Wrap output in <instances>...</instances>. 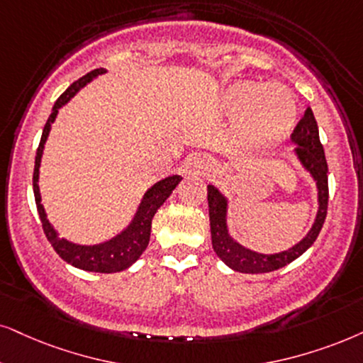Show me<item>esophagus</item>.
Wrapping results in <instances>:
<instances>
[{
  "label": "esophagus",
  "instance_id": "esophagus-1",
  "mask_svg": "<svg viewBox=\"0 0 363 363\" xmlns=\"http://www.w3.org/2000/svg\"><path fill=\"white\" fill-rule=\"evenodd\" d=\"M189 166L197 169V171H211L213 169V160H211L206 154H194L189 159Z\"/></svg>",
  "mask_w": 363,
  "mask_h": 363
}]
</instances>
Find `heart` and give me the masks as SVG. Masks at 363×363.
<instances>
[{
	"label": "heart",
	"instance_id": "b5f03b06",
	"mask_svg": "<svg viewBox=\"0 0 363 363\" xmlns=\"http://www.w3.org/2000/svg\"><path fill=\"white\" fill-rule=\"evenodd\" d=\"M224 108L229 116L241 117L242 139L258 145L281 140L296 118L295 97L281 85L236 82L224 90Z\"/></svg>",
	"mask_w": 363,
	"mask_h": 363
}]
</instances>
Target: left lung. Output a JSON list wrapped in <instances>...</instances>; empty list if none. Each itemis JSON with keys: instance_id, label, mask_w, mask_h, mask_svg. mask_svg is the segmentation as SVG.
I'll list each match as a JSON object with an SVG mask.
<instances>
[{"instance_id": "left-lung-1", "label": "left lung", "mask_w": 363, "mask_h": 363, "mask_svg": "<svg viewBox=\"0 0 363 363\" xmlns=\"http://www.w3.org/2000/svg\"><path fill=\"white\" fill-rule=\"evenodd\" d=\"M291 140L296 144V157L303 164V167L315 179L316 189H318V213L313 226L303 240L290 250L281 251L277 255H261L256 251L247 250L241 246L229 236L226 226V209L228 201L214 186H208V204H209V223H211V240L216 255L226 263L229 268L240 273H269L274 269L290 264L298 256L305 253L318 238L322 226L327 218L328 208V166L325 159L323 145L320 142L318 125H316L315 116L308 107L305 110L303 117L296 123L291 134Z\"/></svg>"}]
</instances>
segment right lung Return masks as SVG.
<instances>
[{
	"label": "right lung",
	"instance_id": "right-lung-1",
	"mask_svg": "<svg viewBox=\"0 0 363 363\" xmlns=\"http://www.w3.org/2000/svg\"><path fill=\"white\" fill-rule=\"evenodd\" d=\"M105 73V68H97V70H91L90 73L82 77L77 82L68 86V89L60 95V99L55 102L52 113H50L47 123L43 127V134H41V140L38 149H36V157H35V171H33V192H35V203L36 209H38L41 226H43L45 236L50 241V245L53 246V250L57 251V255L67 263H70L75 268L85 269V272H95V273H117L122 269H127L128 266L134 264L137 259L140 258V255L144 253L145 247L149 245L150 240V226H152V218L157 213V209L166 203V199L172 194V191L176 189V186L181 182V176H171L162 179V181L155 182L150 189L144 194V199L137 209V213L132 219V223L128 224L127 229H123L121 235L112 238L110 241H105L102 245H94V246H80L75 242H70L63 238L58 236V233L55 231L52 224L47 219V213H45L43 204H41V196H40V187H38V176H40V162L41 155H43L45 142L48 139L50 128L52 123L57 118L58 108L63 107L73 95L79 91L82 86H85L90 80H94L95 77Z\"/></svg>",
	"mask_w": 363,
	"mask_h": 363
}]
</instances>
